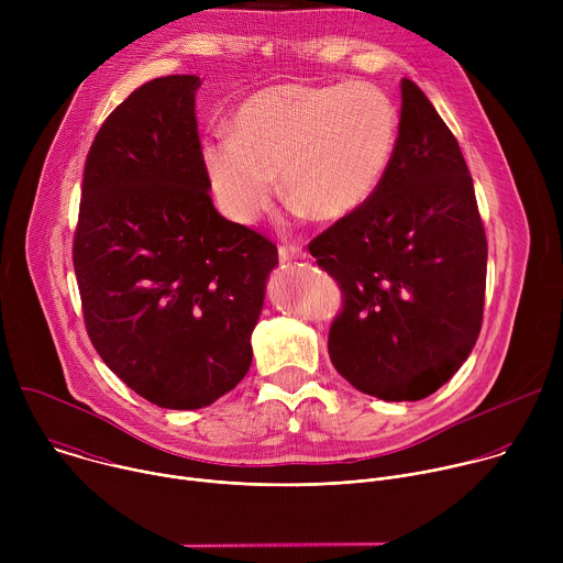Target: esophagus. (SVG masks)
Listing matches in <instances>:
<instances>
[{"mask_svg":"<svg viewBox=\"0 0 563 563\" xmlns=\"http://www.w3.org/2000/svg\"><path fill=\"white\" fill-rule=\"evenodd\" d=\"M278 256H280V261H294V258H302L305 252H302L298 245H287V243H283V245L278 247Z\"/></svg>","mask_w":563,"mask_h":563,"instance_id":"34e87169","label":"esophagus"}]
</instances>
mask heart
<instances>
[{"instance_id": "obj_1", "label": "heart", "mask_w": 563, "mask_h": 563, "mask_svg": "<svg viewBox=\"0 0 563 563\" xmlns=\"http://www.w3.org/2000/svg\"><path fill=\"white\" fill-rule=\"evenodd\" d=\"M394 100L372 82L267 87L238 107L233 135L205 146V165L222 211L252 222L285 198L313 220L339 222L380 189L398 146Z\"/></svg>"}]
</instances>
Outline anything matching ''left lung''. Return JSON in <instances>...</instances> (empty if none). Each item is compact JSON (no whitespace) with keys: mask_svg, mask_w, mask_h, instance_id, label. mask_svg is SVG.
<instances>
[{"mask_svg":"<svg viewBox=\"0 0 563 563\" xmlns=\"http://www.w3.org/2000/svg\"><path fill=\"white\" fill-rule=\"evenodd\" d=\"M309 254L341 287L328 352L343 378L385 400H421L472 352L488 240L456 137L400 79V131L376 196L320 231Z\"/></svg>","mask_w":563,"mask_h":563,"instance_id":"left-lung-1","label":"left lung"}]
</instances>
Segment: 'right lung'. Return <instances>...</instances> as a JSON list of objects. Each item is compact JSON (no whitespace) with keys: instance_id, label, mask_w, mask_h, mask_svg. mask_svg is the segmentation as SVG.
Listing matches in <instances>:
<instances>
[{"instance_id":"add662e5","label":"right lung","mask_w":563,"mask_h":563,"mask_svg":"<svg viewBox=\"0 0 563 563\" xmlns=\"http://www.w3.org/2000/svg\"><path fill=\"white\" fill-rule=\"evenodd\" d=\"M198 75L155 77L100 126L85 163L73 267L87 334L135 394L198 410L252 365L272 240L209 196Z\"/></svg>"}]
</instances>
